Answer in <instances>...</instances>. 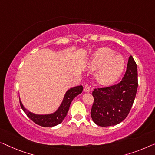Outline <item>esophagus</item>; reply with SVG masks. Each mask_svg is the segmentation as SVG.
<instances>
[{
  "label": "esophagus",
  "mask_w": 155,
  "mask_h": 155,
  "mask_svg": "<svg viewBox=\"0 0 155 155\" xmlns=\"http://www.w3.org/2000/svg\"><path fill=\"white\" fill-rule=\"evenodd\" d=\"M84 91H85V92H91V87H90L89 85H85V87H84Z\"/></svg>",
  "instance_id": "34e87169"
}]
</instances>
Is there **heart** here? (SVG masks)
Wrapping results in <instances>:
<instances>
[{"mask_svg": "<svg viewBox=\"0 0 155 155\" xmlns=\"http://www.w3.org/2000/svg\"><path fill=\"white\" fill-rule=\"evenodd\" d=\"M115 52L109 48L98 49L90 60L88 65L91 70H99L97 79L102 85H110L120 76L124 67L123 58L114 55Z\"/></svg>", "mask_w": 155, "mask_h": 155, "instance_id": "heart-1", "label": "heart"}]
</instances>
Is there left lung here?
<instances>
[{
    "mask_svg": "<svg viewBox=\"0 0 155 155\" xmlns=\"http://www.w3.org/2000/svg\"><path fill=\"white\" fill-rule=\"evenodd\" d=\"M137 88V65L130 55L120 81L92 91L94 101L91 111L92 120L100 127L115 125L123 121L132 107Z\"/></svg>",
    "mask_w": 155,
    "mask_h": 155,
    "instance_id": "left-lung-1",
    "label": "left lung"
}]
</instances>
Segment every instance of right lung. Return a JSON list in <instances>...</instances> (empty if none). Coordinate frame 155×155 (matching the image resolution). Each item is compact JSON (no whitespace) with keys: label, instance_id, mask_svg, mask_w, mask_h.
<instances>
[{"label":"right lung","instance_id":"right-lung-1","mask_svg":"<svg viewBox=\"0 0 155 155\" xmlns=\"http://www.w3.org/2000/svg\"><path fill=\"white\" fill-rule=\"evenodd\" d=\"M83 89H84V87H83L82 85H79V86L72 87V88L68 91V92H66L65 95H64V100L63 101V103L61 104V107H59L56 112L53 114L36 115L32 114V113L28 111L26 108L23 107L21 102L19 100L20 106L23 110L26 113L27 116L32 121L34 122L35 123H36L37 124L41 127H54L63 122L64 118L67 115V114H68L71 101L77 95L81 93Z\"/></svg>","mask_w":155,"mask_h":155}]
</instances>
